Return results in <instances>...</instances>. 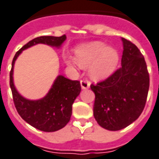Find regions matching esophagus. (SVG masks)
Segmentation results:
<instances>
[{"mask_svg": "<svg viewBox=\"0 0 159 159\" xmlns=\"http://www.w3.org/2000/svg\"><path fill=\"white\" fill-rule=\"evenodd\" d=\"M80 85H81V88L83 89V90H85V89L90 88V85H91V84H90V82H89L88 80H83L80 81Z\"/></svg>", "mask_w": 159, "mask_h": 159, "instance_id": "34e87169", "label": "esophagus"}]
</instances>
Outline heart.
<instances>
[{
    "label": "heart",
    "instance_id": "1",
    "mask_svg": "<svg viewBox=\"0 0 159 159\" xmlns=\"http://www.w3.org/2000/svg\"><path fill=\"white\" fill-rule=\"evenodd\" d=\"M76 61L67 60L69 66L83 67L90 66V76L94 80H102L111 74L119 63V52L112 46H107L103 42H92L82 44L76 49Z\"/></svg>",
    "mask_w": 159,
    "mask_h": 159
}]
</instances>
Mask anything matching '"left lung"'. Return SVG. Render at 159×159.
<instances>
[{
	"instance_id": "obj_1",
	"label": "left lung",
	"mask_w": 159,
	"mask_h": 159,
	"mask_svg": "<svg viewBox=\"0 0 159 159\" xmlns=\"http://www.w3.org/2000/svg\"><path fill=\"white\" fill-rule=\"evenodd\" d=\"M121 67L91 89L95 93L93 115L107 130L117 131L138 119L146 104L149 74L145 58L134 43L121 38Z\"/></svg>"
}]
</instances>
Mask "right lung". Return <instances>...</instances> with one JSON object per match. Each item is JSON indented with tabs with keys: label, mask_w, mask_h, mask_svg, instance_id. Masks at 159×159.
<instances>
[{
	"label": "right lung",
	"mask_w": 159,
	"mask_h": 159,
	"mask_svg": "<svg viewBox=\"0 0 159 159\" xmlns=\"http://www.w3.org/2000/svg\"><path fill=\"white\" fill-rule=\"evenodd\" d=\"M66 39V35L61 37L43 36L34 38L15 54L12 62L10 87L17 111L27 123L41 131H57L67 124L72 116V105L81 91L80 83L77 80H71L63 75H58L43 98L36 100L28 99L20 94L14 85L13 76L14 63L25 49L39 43L60 49Z\"/></svg>",
	"instance_id": "right-lung-1"
}]
</instances>
